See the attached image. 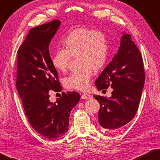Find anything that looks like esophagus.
<instances>
[{"mask_svg": "<svg viewBox=\"0 0 160 160\" xmlns=\"http://www.w3.org/2000/svg\"><path fill=\"white\" fill-rule=\"evenodd\" d=\"M81 98H82V99H90L92 98V96H91L90 94H89V93H83V94L82 95V96H81Z\"/></svg>", "mask_w": 160, "mask_h": 160, "instance_id": "34e87169", "label": "esophagus"}]
</instances>
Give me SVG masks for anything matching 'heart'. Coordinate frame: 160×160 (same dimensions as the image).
Listing matches in <instances>:
<instances>
[{"mask_svg": "<svg viewBox=\"0 0 160 160\" xmlns=\"http://www.w3.org/2000/svg\"><path fill=\"white\" fill-rule=\"evenodd\" d=\"M64 49L56 51L52 63L56 70L67 71L71 57L78 56V69L64 79L68 89L84 91L89 86L93 70L98 71L107 60L109 45L106 34L101 30H93L86 27L75 28L62 42Z\"/></svg>", "mask_w": 160, "mask_h": 160, "instance_id": "1", "label": "heart"}]
</instances>
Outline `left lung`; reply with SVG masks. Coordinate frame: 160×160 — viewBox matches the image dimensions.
Here are the masks:
<instances>
[{
    "label": "left lung",
    "mask_w": 160,
    "mask_h": 160,
    "mask_svg": "<svg viewBox=\"0 0 160 160\" xmlns=\"http://www.w3.org/2000/svg\"><path fill=\"white\" fill-rule=\"evenodd\" d=\"M144 82L142 55L130 34H123L118 52L95 82L98 90L113 89L109 98L93 95L100 103L99 124L105 130H117L134 117Z\"/></svg>",
    "instance_id": "8db88e82"
}]
</instances>
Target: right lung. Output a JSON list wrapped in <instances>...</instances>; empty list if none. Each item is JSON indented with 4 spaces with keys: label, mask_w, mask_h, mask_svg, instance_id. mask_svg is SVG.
Masks as SVG:
<instances>
[{
    "label": "right lung",
    "mask_w": 160,
    "mask_h": 160,
    "mask_svg": "<svg viewBox=\"0 0 160 160\" xmlns=\"http://www.w3.org/2000/svg\"><path fill=\"white\" fill-rule=\"evenodd\" d=\"M60 23L57 19L30 29L17 52V89L25 113L34 130L48 139L67 133L71 111L80 98L67 92L55 102L49 101L50 91L62 89L48 48Z\"/></svg>",
    "instance_id": "obj_1"
}]
</instances>
